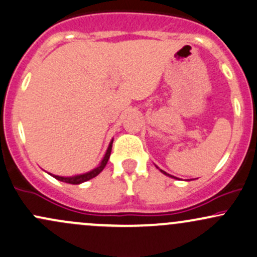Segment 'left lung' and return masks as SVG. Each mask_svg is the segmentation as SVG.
<instances>
[{"label": "left lung", "mask_w": 257, "mask_h": 257, "mask_svg": "<svg viewBox=\"0 0 257 257\" xmlns=\"http://www.w3.org/2000/svg\"><path fill=\"white\" fill-rule=\"evenodd\" d=\"M161 172H162V173H163V174H166V175H169V174H167L166 172H163V170H161ZM169 176H172V175H169ZM172 178H173V176H172Z\"/></svg>", "instance_id": "obj_1"}]
</instances>
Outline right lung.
I'll return each mask as SVG.
<instances>
[{"label":"right lung","mask_w":257,"mask_h":257,"mask_svg":"<svg viewBox=\"0 0 257 257\" xmlns=\"http://www.w3.org/2000/svg\"><path fill=\"white\" fill-rule=\"evenodd\" d=\"M111 150H112V143L110 144V146H108L107 151H106V155L104 159H102V162L100 163V166L98 168H95L94 170H91L89 173H85V174H82V175H76V176H71V178H63V176H57V175H51L54 176L55 179L59 180V181H63V182H66V184H72V185H78V184H82V182L84 181H88V180L95 178L98 174H100L102 172V169H104L106 164H107V161L108 158H110V155H111Z\"/></svg>","instance_id":"right-lung-1"}]
</instances>
